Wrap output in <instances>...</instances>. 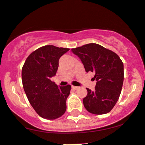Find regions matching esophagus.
<instances>
[{
    "label": "esophagus",
    "mask_w": 145,
    "mask_h": 145,
    "mask_svg": "<svg viewBox=\"0 0 145 145\" xmlns=\"http://www.w3.org/2000/svg\"><path fill=\"white\" fill-rule=\"evenodd\" d=\"M71 88L73 89H78V87H76V86H71Z\"/></svg>",
    "instance_id": "1"
}]
</instances>
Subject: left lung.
I'll return each mask as SVG.
<instances>
[{"instance_id": "obj_1", "label": "left lung", "mask_w": 145, "mask_h": 145, "mask_svg": "<svg viewBox=\"0 0 145 145\" xmlns=\"http://www.w3.org/2000/svg\"><path fill=\"white\" fill-rule=\"evenodd\" d=\"M80 58L86 72L95 73L96 85L93 91L87 88L83 105L89 112L96 115L109 113L116 104L124 80L123 63L115 52L96 43L71 49Z\"/></svg>"}]
</instances>
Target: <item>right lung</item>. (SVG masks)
I'll return each instance as SVG.
<instances>
[{"mask_svg": "<svg viewBox=\"0 0 145 145\" xmlns=\"http://www.w3.org/2000/svg\"><path fill=\"white\" fill-rule=\"evenodd\" d=\"M69 50L54 45L41 47L30 54L22 68V82L28 101L36 112L47 120L65 114L71 85L58 87L50 80L58 68L60 57Z\"/></svg>", "mask_w": 145, "mask_h": 145, "instance_id": "add662e5", "label": "right lung"}]
</instances>
